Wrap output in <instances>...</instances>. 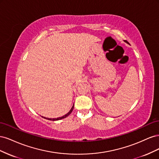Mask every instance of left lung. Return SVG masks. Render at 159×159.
<instances>
[{
  "label": "left lung",
  "mask_w": 159,
  "mask_h": 159,
  "mask_svg": "<svg viewBox=\"0 0 159 159\" xmlns=\"http://www.w3.org/2000/svg\"><path fill=\"white\" fill-rule=\"evenodd\" d=\"M124 42H126V43H127V44H129V42H127V40H125Z\"/></svg>",
  "instance_id": "1"
}]
</instances>
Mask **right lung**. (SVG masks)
Masks as SVG:
<instances>
[{
    "mask_svg": "<svg viewBox=\"0 0 159 159\" xmlns=\"http://www.w3.org/2000/svg\"><path fill=\"white\" fill-rule=\"evenodd\" d=\"M74 104L73 105V106H72V107L71 108L70 111H69L68 113L66 114L65 115H64V116L60 117H57V118H54V119H51V118H46V117H44V119H48V120H50V121H57V120H61V119H64V118H66V117H68V115H70V113L72 112V111H73V109H74Z\"/></svg>",
    "mask_w": 159,
    "mask_h": 159,
    "instance_id": "obj_1",
    "label": "right lung"
}]
</instances>
